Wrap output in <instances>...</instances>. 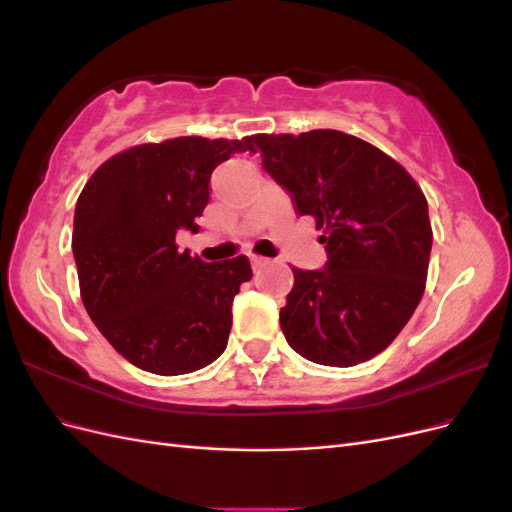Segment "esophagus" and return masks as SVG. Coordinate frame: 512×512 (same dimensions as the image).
I'll return each mask as SVG.
<instances>
[{
    "instance_id": "1",
    "label": "esophagus",
    "mask_w": 512,
    "mask_h": 512,
    "mask_svg": "<svg viewBox=\"0 0 512 512\" xmlns=\"http://www.w3.org/2000/svg\"><path fill=\"white\" fill-rule=\"evenodd\" d=\"M250 260H252V267H254V271H258V269H262L265 265H269V260H267V258H262V256H252Z\"/></svg>"
}]
</instances>
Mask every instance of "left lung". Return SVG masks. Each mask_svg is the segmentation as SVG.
I'll return each mask as SVG.
<instances>
[{
    "mask_svg": "<svg viewBox=\"0 0 512 512\" xmlns=\"http://www.w3.org/2000/svg\"><path fill=\"white\" fill-rule=\"evenodd\" d=\"M299 215H312L327 267H294L280 309L286 342L307 361L352 367L389 348L427 282V198L408 170L337 130L245 138Z\"/></svg>",
    "mask_w": 512,
    "mask_h": 512,
    "instance_id": "1",
    "label": "left lung"
}]
</instances>
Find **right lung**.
Masks as SVG:
<instances>
[{"label": "right lung", "mask_w": 512, "mask_h": 512, "mask_svg": "<svg viewBox=\"0 0 512 512\" xmlns=\"http://www.w3.org/2000/svg\"><path fill=\"white\" fill-rule=\"evenodd\" d=\"M243 141L179 136L108 158L76 200L72 252L89 318L123 359L158 376L203 369L226 350L247 256L205 262L177 230L209 203L213 168Z\"/></svg>", "instance_id": "right-lung-1"}]
</instances>
